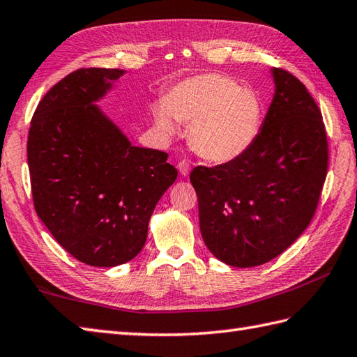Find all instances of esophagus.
<instances>
[{
    "instance_id": "esophagus-1",
    "label": "esophagus",
    "mask_w": 357,
    "mask_h": 357,
    "mask_svg": "<svg viewBox=\"0 0 357 357\" xmlns=\"http://www.w3.org/2000/svg\"><path fill=\"white\" fill-rule=\"evenodd\" d=\"M178 169H179V173L183 174V176H187V174L190 173V164H188V161H181L178 164Z\"/></svg>"
}]
</instances>
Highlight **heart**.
<instances>
[{"label":"heart","instance_id":"heart-1","mask_svg":"<svg viewBox=\"0 0 357 357\" xmlns=\"http://www.w3.org/2000/svg\"><path fill=\"white\" fill-rule=\"evenodd\" d=\"M158 133L170 138L188 124V144L210 162L244 155L262 126V104L252 89L222 73H201L174 84L151 109Z\"/></svg>","mask_w":357,"mask_h":357}]
</instances>
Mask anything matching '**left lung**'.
Listing matches in <instances>:
<instances>
[{"mask_svg":"<svg viewBox=\"0 0 357 357\" xmlns=\"http://www.w3.org/2000/svg\"><path fill=\"white\" fill-rule=\"evenodd\" d=\"M271 73L275 95L252 147L190 173L202 239L231 267H256L285 252L313 219L327 178L319 107L294 75L276 67Z\"/></svg>","mask_w":357,"mask_h":357,"instance_id":"left-lung-1","label":"left lung"}]
</instances>
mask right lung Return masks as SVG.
Listing matches in <instances>:
<instances>
[{
	"mask_svg": "<svg viewBox=\"0 0 357 357\" xmlns=\"http://www.w3.org/2000/svg\"><path fill=\"white\" fill-rule=\"evenodd\" d=\"M124 75L79 69L56 82L30 121L27 162L36 215L67 253L93 267L132 261L178 170L135 147L95 104Z\"/></svg>",
	"mask_w": 357,
	"mask_h": 357,
	"instance_id": "1",
	"label": "right lung"
}]
</instances>
